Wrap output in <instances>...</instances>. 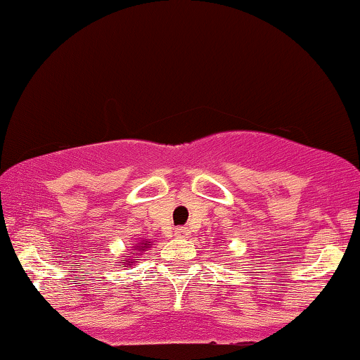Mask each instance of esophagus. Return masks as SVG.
Returning <instances> with one entry per match:
<instances>
[{
  "label": "esophagus",
  "instance_id": "obj_1",
  "mask_svg": "<svg viewBox=\"0 0 360 360\" xmlns=\"http://www.w3.org/2000/svg\"><path fill=\"white\" fill-rule=\"evenodd\" d=\"M189 233H191V232H189V230L186 229V226H179V229L174 230V235H176L177 238H188Z\"/></svg>",
  "mask_w": 360,
  "mask_h": 360
}]
</instances>
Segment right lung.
Listing matches in <instances>:
<instances>
[{
	"label": "right lung",
	"instance_id": "obj_1",
	"mask_svg": "<svg viewBox=\"0 0 360 360\" xmlns=\"http://www.w3.org/2000/svg\"><path fill=\"white\" fill-rule=\"evenodd\" d=\"M150 245H152V242L150 240H146V238H143L142 242L135 243V245L131 247V249H128V250H131V252H128L127 255H123V257H127V259H125V262H120V266H122V267L135 266V262H139V260H140V259H137L139 255H142L143 252H146Z\"/></svg>",
	"mask_w": 360,
	"mask_h": 360
}]
</instances>
